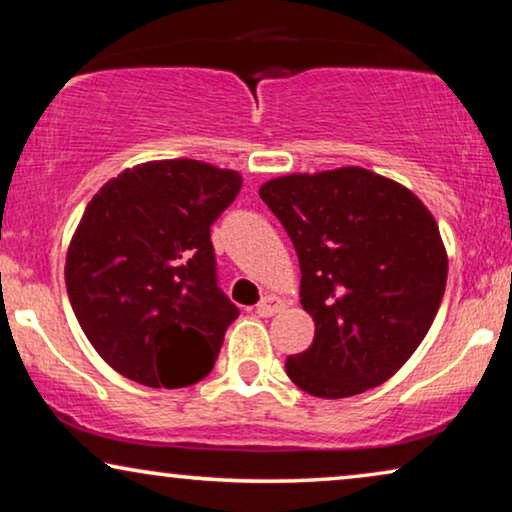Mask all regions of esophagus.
I'll return each instance as SVG.
<instances>
[{
  "instance_id": "obj_1",
  "label": "esophagus",
  "mask_w": 512,
  "mask_h": 512,
  "mask_svg": "<svg viewBox=\"0 0 512 512\" xmlns=\"http://www.w3.org/2000/svg\"><path fill=\"white\" fill-rule=\"evenodd\" d=\"M286 307V303L282 298H277V296H265L261 303H258V307H256V312L261 314V317H272V314H277V312H282Z\"/></svg>"
}]
</instances>
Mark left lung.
Listing matches in <instances>:
<instances>
[{"instance_id":"obj_1","label":"left lung","mask_w":512,"mask_h":512,"mask_svg":"<svg viewBox=\"0 0 512 512\" xmlns=\"http://www.w3.org/2000/svg\"><path fill=\"white\" fill-rule=\"evenodd\" d=\"M300 263L314 340L286 375L317 398L380 387L415 354L447 282L438 223L410 188L363 167L284 174L258 188Z\"/></svg>"}]
</instances>
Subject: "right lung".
I'll return each mask as SVG.
<instances>
[{
  "label": "right lung",
  "mask_w": 512,
  "mask_h": 512,
  "mask_svg": "<svg viewBox=\"0 0 512 512\" xmlns=\"http://www.w3.org/2000/svg\"><path fill=\"white\" fill-rule=\"evenodd\" d=\"M242 174L191 158L151 160L109 179L67 249L72 310L116 373L151 389L200 382L240 310L216 286L209 228Z\"/></svg>",
  "instance_id": "add662e5"
}]
</instances>
